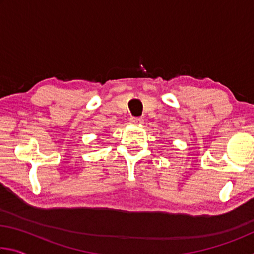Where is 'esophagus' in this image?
Instances as JSON below:
<instances>
[{
    "instance_id": "1",
    "label": "esophagus",
    "mask_w": 254,
    "mask_h": 254,
    "mask_svg": "<svg viewBox=\"0 0 254 254\" xmlns=\"http://www.w3.org/2000/svg\"><path fill=\"white\" fill-rule=\"evenodd\" d=\"M130 122H131V123L141 124V123H143V119H142V118H134V117H131V118H130Z\"/></svg>"
}]
</instances>
